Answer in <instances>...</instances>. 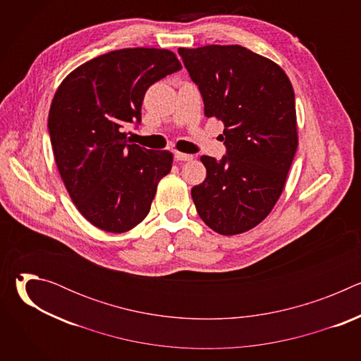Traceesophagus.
<instances>
[{"label":"esophagus","mask_w":361,"mask_h":361,"mask_svg":"<svg viewBox=\"0 0 361 361\" xmlns=\"http://www.w3.org/2000/svg\"><path fill=\"white\" fill-rule=\"evenodd\" d=\"M174 157L177 161H191L194 159L191 154H185V152H180V151H176Z\"/></svg>","instance_id":"esophagus-1"}]
</instances>
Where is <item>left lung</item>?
<instances>
[{
	"label": "left lung",
	"instance_id": "obj_1",
	"mask_svg": "<svg viewBox=\"0 0 361 361\" xmlns=\"http://www.w3.org/2000/svg\"><path fill=\"white\" fill-rule=\"evenodd\" d=\"M205 117L224 123L226 156H202L205 180L191 188L201 220L223 235L260 224L283 192L297 149L293 85L271 60L241 45L180 48Z\"/></svg>",
	"mask_w": 361,
	"mask_h": 361
}]
</instances>
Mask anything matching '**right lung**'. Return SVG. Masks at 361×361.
I'll return each mask as SVG.
<instances>
[{"instance_id":"obj_1","label":"right lung","mask_w":361,"mask_h":361,"mask_svg":"<svg viewBox=\"0 0 361 361\" xmlns=\"http://www.w3.org/2000/svg\"><path fill=\"white\" fill-rule=\"evenodd\" d=\"M178 70L169 49L124 48L84 63L60 84L48 114L51 145L73 202L92 226L124 233L147 217L173 154L131 144L123 130L140 124L148 87Z\"/></svg>"}]
</instances>
